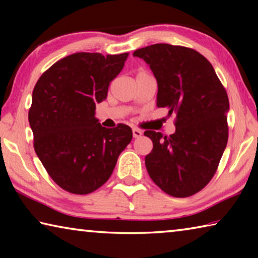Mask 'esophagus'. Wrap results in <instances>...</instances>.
Here are the masks:
<instances>
[{"label":"esophagus","instance_id":"1","mask_svg":"<svg viewBox=\"0 0 258 258\" xmlns=\"http://www.w3.org/2000/svg\"><path fill=\"white\" fill-rule=\"evenodd\" d=\"M132 132H133V138H140L143 134L142 131L139 130V128H133Z\"/></svg>","mask_w":258,"mask_h":258}]
</instances>
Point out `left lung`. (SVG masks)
Instances as JSON below:
<instances>
[{"label": "left lung", "instance_id": "8db88e82", "mask_svg": "<svg viewBox=\"0 0 258 258\" xmlns=\"http://www.w3.org/2000/svg\"><path fill=\"white\" fill-rule=\"evenodd\" d=\"M158 85L157 107L176 115L175 133L146 131L154 143L146 156L151 180L177 198L197 194L215 174L228 143L229 98L211 62L184 46L154 44L134 51Z\"/></svg>", "mask_w": 258, "mask_h": 258}]
</instances>
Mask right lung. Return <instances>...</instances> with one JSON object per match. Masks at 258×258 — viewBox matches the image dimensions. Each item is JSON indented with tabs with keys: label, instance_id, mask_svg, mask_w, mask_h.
Masks as SVG:
<instances>
[{
	"label": "right lung",
	"instance_id": "right-lung-1",
	"mask_svg": "<svg viewBox=\"0 0 258 258\" xmlns=\"http://www.w3.org/2000/svg\"><path fill=\"white\" fill-rule=\"evenodd\" d=\"M127 56L78 52L52 64L34 87L28 120L35 151L63 190L87 195L99 189L132 140L130 126L106 128L95 117V104L107 98Z\"/></svg>",
	"mask_w": 258,
	"mask_h": 258
}]
</instances>
